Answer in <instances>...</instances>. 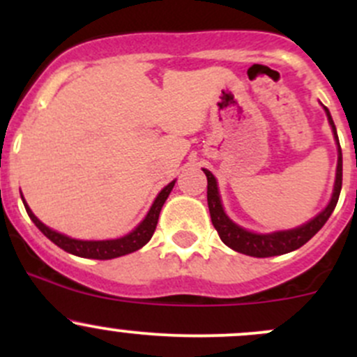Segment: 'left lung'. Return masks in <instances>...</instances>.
<instances>
[{"instance_id":"left-lung-1","label":"left lung","mask_w":357,"mask_h":357,"mask_svg":"<svg viewBox=\"0 0 357 357\" xmlns=\"http://www.w3.org/2000/svg\"><path fill=\"white\" fill-rule=\"evenodd\" d=\"M321 107L325 110L326 117H328V124L332 128L335 145H337V169H335V183L330 202L319 214H316L314 218L309 219L304 225L295 226V228L290 229H278V231L271 233H257L236 225L226 214L225 207H222V200L221 195H219V186L215 176L208 169H202L205 172V176H207V204L208 212H211L212 225L218 229L219 238L222 240V243H226V245L233 248L235 252L250 255V257H273V255L289 254V252L297 250L304 243H307L325 226V222L332 215L342 190V149L340 143H338L337 128L333 124L332 114H330V110L323 103Z\"/></svg>"}]
</instances>
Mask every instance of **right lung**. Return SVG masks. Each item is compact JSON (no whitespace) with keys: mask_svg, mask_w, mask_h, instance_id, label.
<instances>
[{"mask_svg":"<svg viewBox=\"0 0 357 357\" xmlns=\"http://www.w3.org/2000/svg\"><path fill=\"white\" fill-rule=\"evenodd\" d=\"M174 183L176 179L158 192L155 200H153L152 207L149 208V212H146V215L143 218V221L139 222L135 229H131L128 235L119 236V238H110V240H79V238H72V236L63 235V233L56 231V229L50 228V226H46L45 222L39 221V219L34 215V212L31 211V207L27 205V202H25L22 193H20V197H22L24 207L25 211H27L31 221L34 222V225L39 228V231H41L46 238L52 240L55 245L63 248V250L68 252V254L77 255V257L109 261V259L121 257V255L139 250V248L150 242V238H152L153 231H155L157 228L158 214H160L162 211V205L165 204L169 193H171V190L174 188Z\"/></svg>","mask_w":357,"mask_h":357,"instance_id":"add662e5","label":"right lung"}]
</instances>
